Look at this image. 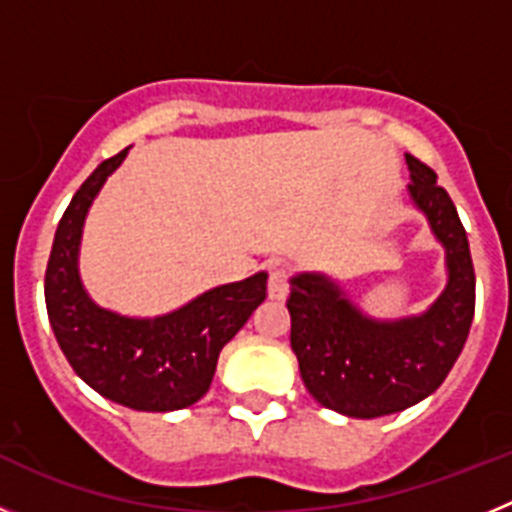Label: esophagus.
<instances>
[{
	"label": "esophagus",
	"mask_w": 512,
	"mask_h": 512,
	"mask_svg": "<svg viewBox=\"0 0 512 512\" xmlns=\"http://www.w3.org/2000/svg\"><path fill=\"white\" fill-rule=\"evenodd\" d=\"M269 297L271 300H284L289 295V271L287 266H271L269 271Z\"/></svg>",
	"instance_id": "34e87169"
}]
</instances>
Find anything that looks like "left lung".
<instances>
[{"mask_svg": "<svg viewBox=\"0 0 512 512\" xmlns=\"http://www.w3.org/2000/svg\"><path fill=\"white\" fill-rule=\"evenodd\" d=\"M405 161L410 200L446 251L449 282L438 300L413 318L374 320L325 274L302 271L289 279V341L302 382L323 408L348 418L392 415L425 400L451 372L472 328L467 230L449 192L436 184V171L410 153Z\"/></svg>", "mask_w": 512, "mask_h": 512, "instance_id": "1", "label": "left lung"}]
</instances>
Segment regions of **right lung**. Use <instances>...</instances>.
Returning a JSON list of instances; mask_svg holds the SVG:
<instances>
[{
  "label": "right lung",
  "mask_w": 512,
  "mask_h": 512,
  "mask_svg": "<svg viewBox=\"0 0 512 512\" xmlns=\"http://www.w3.org/2000/svg\"><path fill=\"white\" fill-rule=\"evenodd\" d=\"M128 148L92 171L63 212L45 269V307L63 356L107 400L143 413H171L210 390L217 356L266 300V274L223 284L158 318L99 307L79 277L84 220Z\"/></svg>",
  "instance_id": "obj_1"
}]
</instances>
